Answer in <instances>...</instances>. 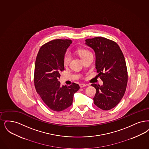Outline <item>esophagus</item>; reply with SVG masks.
<instances>
[{
  "instance_id": "obj_1",
  "label": "esophagus",
  "mask_w": 149,
  "mask_h": 149,
  "mask_svg": "<svg viewBox=\"0 0 149 149\" xmlns=\"http://www.w3.org/2000/svg\"><path fill=\"white\" fill-rule=\"evenodd\" d=\"M86 86V85H85V84H80V87L81 88H84V87H85V86Z\"/></svg>"
}]
</instances>
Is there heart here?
Returning <instances> with one entry per match:
<instances>
[{
	"label": "heart",
	"mask_w": 149,
	"mask_h": 149,
	"mask_svg": "<svg viewBox=\"0 0 149 149\" xmlns=\"http://www.w3.org/2000/svg\"><path fill=\"white\" fill-rule=\"evenodd\" d=\"M77 53L80 57L83 59L85 56L91 53L89 50L85 49H79L77 50ZM70 61V56L69 54L66 53L64 54L63 57V64L65 66H67Z\"/></svg>",
	"instance_id": "heart-1"
}]
</instances>
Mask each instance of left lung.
I'll list each match as a JSON object with an SVG mask.
<instances>
[{"instance_id":"8db88e82","label":"left lung","mask_w":149,"mask_h":149,"mask_svg":"<svg viewBox=\"0 0 149 149\" xmlns=\"http://www.w3.org/2000/svg\"><path fill=\"white\" fill-rule=\"evenodd\" d=\"M95 53L96 69L103 85H91L96 93L94 103L103 110L115 107L124 95L127 84V70L123 53L116 42L101 36L85 40Z\"/></svg>"}]
</instances>
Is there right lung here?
Wrapping results in <instances>:
<instances>
[{
	"label": "right lung",
	"mask_w": 149,
	"mask_h": 149,
	"mask_svg": "<svg viewBox=\"0 0 149 149\" xmlns=\"http://www.w3.org/2000/svg\"><path fill=\"white\" fill-rule=\"evenodd\" d=\"M70 39H55L42 45L37 54L34 82L37 93L49 109L61 111L70 107L77 84L60 86V73L64 70L63 57L72 44Z\"/></svg>",
	"instance_id": "1"
}]
</instances>
